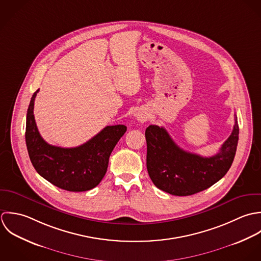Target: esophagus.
<instances>
[{
  "mask_svg": "<svg viewBox=\"0 0 261 261\" xmlns=\"http://www.w3.org/2000/svg\"><path fill=\"white\" fill-rule=\"evenodd\" d=\"M135 117H136V119H137L138 121H140V122H144V121H146V120H147L148 115H147L145 112H138V113H136V114H135Z\"/></svg>",
  "mask_w": 261,
  "mask_h": 261,
  "instance_id": "obj_1",
  "label": "esophagus"
}]
</instances>
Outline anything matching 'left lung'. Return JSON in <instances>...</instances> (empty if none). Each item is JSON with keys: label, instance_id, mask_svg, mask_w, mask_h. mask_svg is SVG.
Returning <instances> with one entry per match:
<instances>
[{"label": "left lung", "instance_id": "1", "mask_svg": "<svg viewBox=\"0 0 261 261\" xmlns=\"http://www.w3.org/2000/svg\"><path fill=\"white\" fill-rule=\"evenodd\" d=\"M235 125L229 138L218 153L201 156L182 150L163 127L150 125L146 128V166L148 174L159 190L173 196H191L207 190L219 181L234 160L239 127Z\"/></svg>", "mask_w": 261, "mask_h": 261}]
</instances>
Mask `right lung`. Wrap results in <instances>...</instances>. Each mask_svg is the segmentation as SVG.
<instances>
[{
    "mask_svg": "<svg viewBox=\"0 0 261 261\" xmlns=\"http://www.w3.org/2000/svg\"><path fill=\"white\" fill-rule=\"evenodd\" d=\"M36 91L26 118L25 139L28 154L36 171L55 187L68 192H86L103 179L114 147L125 134V125L107 126L81 146L62 148L48 144L40 135L33 110Z\"/></svg>",
    "mask_w": 261,
    "mask_h": 261,
    "instance_id": "1",
    "label": "right lung"
}]
</instances>
